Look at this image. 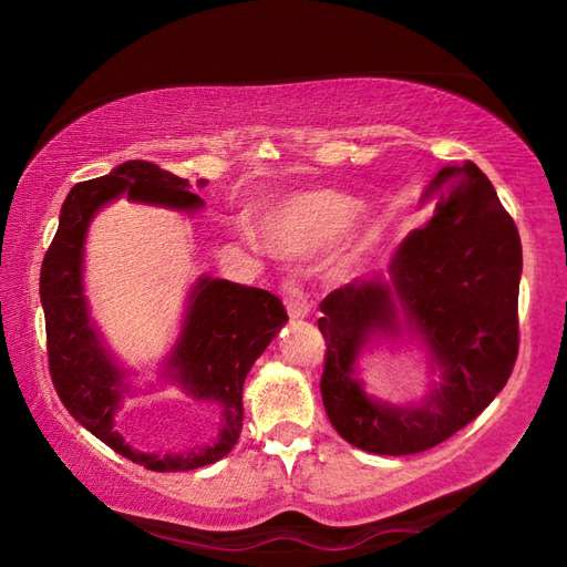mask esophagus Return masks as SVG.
I'll return each mask as SVG.
<instances>
[{
    "label": "esophagus",
    "mask_w": 567,
    "mask_h": 567,
    "mask_svg": "<svg viewBox=\"0 0 567 567\" xmlns=\"http://www.w3.org/2000/svg\"><path fill=\"white\" fill-rule=\"evenodd\" d=\"M282 299H285V307H287V315H290L292 319H305L309 317V302H307V295L302 287H299L297 280H285L282 287Z\"/></svg>",
    "instance_id": "34e87169"
}]
</instances>
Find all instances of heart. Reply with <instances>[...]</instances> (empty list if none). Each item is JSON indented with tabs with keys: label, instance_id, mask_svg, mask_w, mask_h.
<instances>
[{
	"label": "heart",
	"instance_id": "b5f03b06",
	"mask_svg": "<svg viewBox=\"0 0 567 567\" xmlns=\"http://www.w3.org/2000/svg\"><path fill=\"white\" fill-rule=\"evenodd\" d=\"M262 244L277 256L305 258L331 244L333 270H348L375 240V224L351 199L333 189L299 192L258 219Z\"/></svg>",
	"mask_w": 567,
	"mask_h": 567
}]
</instances>
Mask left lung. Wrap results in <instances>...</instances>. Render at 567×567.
I'll list each match as a JSON object with an SVG mask.
<instances>
[{
    "label": "left lung",
    "mask_w": 567,
    "mask_h": 567,
    "mask_svg": "<svg viewBox=\"0 0 567 567\" xmlns=\"http://www.w3.org/2000/svg\"><path fill=\"white\" fill-rule=\"evenodd\" d=\"M431 199V219L394 250L388 280H353L319 307L323 409L368 453L412 455L451 439L502 392L519 351L522 240L495 187L465 161L441 167ZM404 334L427 348L442 382L421 403L392 405L364 392L357 360L378 338Z\"/></svg>",
    "instance_id": "8db88e82"
}]
</instances>
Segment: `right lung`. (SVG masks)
Here are the masks:
<instances>
[{"mask_svg": "<svg viewBox=\"0 0 567 567\" xmlns=\"http://www.w3.org/2000/svg\"><path fill=\"white\" fill-rule=\"evenodd\" d=\"M118 197L187 214L204 207V199L189 192L187 179L148 161H126L110 175L70 189L41 265L48 365L55 392L84 429L128 461L155 473L212 465L231 453L240 436L246 375L287 323V311L280 299L258 287L202 275L187 297L183 327L161 378L177 384L192 400L214 404L221 421L219 433L214 443L187 453L136 451L114 429L124 396L134 392L126 380L128 372L116 363L94 327L82 282L87 228L94 214Z\"/></svg>", "mask_w": 567, "mask_h": 567, "instance_id": "add662e5", "label": "right lung"}]
</instances>
